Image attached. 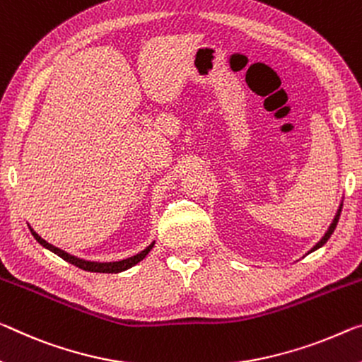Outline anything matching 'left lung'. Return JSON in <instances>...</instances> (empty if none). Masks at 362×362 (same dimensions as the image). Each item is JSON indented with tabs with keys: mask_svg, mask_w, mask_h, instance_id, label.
Segmentation results:
<instances>
[{
	"mask_svg": "<svg viewBox=\"0 0 362 362\" xmlns=\"http://www.w3.org/2000/svg\"><path fill=\"white\" fill-rule=\"evenodd\" d=\"M341 207H343V202H340V205H338V210H337V214H335V216H333V220H332V223H330V226L327 228V231H325V235L320 238V241L315 244V246L310 249V251L308 252V254H310V252H314V251H317V249L319 247H322L324 246V244L329 241V238L332 236V233L335 231V228H337V223H338V220H340V214H341Z\"/></svg>",
	"mask_w": 362,
	"mask_h": 362,
	"instance_id": "left-lung-1",
	"label": "left lung"
}]
</instances>
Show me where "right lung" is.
I'll list each match as a JSON object with an SVG mask.
<instances>
[{
    "mask_svg": "<svg viewBox=\"0 0 362 362\" xmlns=\"http://www.w3.org/2000/svg\"><path fill=\"white\" fill-rule=\"evenodd\" d=\"M27 226H29L32 236L35 238L43 247L48 249V251H52L53 254H57L58 257L66 260V262L79 267V269H82V270L97 272V274H119V272H124L127 269H131V267L137 265L139 262H141V260L146 259L147 254L152 251V247L155 246V241H152L146 249H144V251H141L136 255H132V257H127V259H123V260H116V262H93V260H86V259L76 257V255H72L69 252L63 251V249L53 246V244H49L48 241H45V239H43L42 236H38L37 233L33 231V228L30 225H27Z\"/></svg>",
    "mask_w": 362,
    "mask_h": 362,
    "instance_id": "1",
    "label": "right lung"
}]
</instances>
